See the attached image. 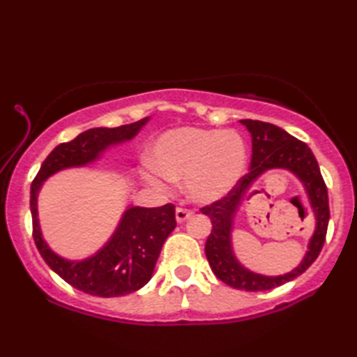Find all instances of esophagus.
Instances as JSON below:
<instances>
[{
    "label": "esophagus",
    "mask_w": 357,
    "mask_h": 357,
    "mask_svg": "<svg viewBox=\"0 0 357 357\" xmlns=\"http://www.w3.org/2000/svg\"><path fill=\"white\" fill-rule=\"evenodd\" d=\"M192 215H193V213H192V211H189V209H184V208H178L176 209V222L178 223L185 222L187 219H190Z\"/></svg>",
    "instance_id": "obj_1"
}]
</instances>
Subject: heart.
I'll return each mask as SVG.
<instances>
[{
	"mask_svg": "<svg viewBox=\"0 0 357 357\" xmlns=\"http://www.w3.org/2000/svg\"><path fill=\"white\" fill-rule=\"evenodd\" d=\"M249 153L244 138L233 130L178 128L157 138L151 164L143 172L157 190L170 189V181L184 179L192 202L211 204L225 198L244 178Z\"/></svg>",
	"mask_w": 357,
	"mask_h": 357,
	"instance_id": "b5f03b06",
	"label": "heart"
}]
</instances>
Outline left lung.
Listing matches in <instances>:
<instances>
[{"label": "left lung", "instance_id": "obj_1", "mask_svg": "<svg viewBox=\"0 0 357 357\" xmlns=\"http://www.w3.org/2000/svg\"><path fill=\"white\" fill-rule=\"evenodd\" d=\"M241 124L245 126L252 137L250 170L225 198L202 208V213L208 215L213 223L204 252L211 269L223 283L245 291H266L299 277L318 258L329 223L328 187L324 184L315 155L304 142L263 121L241 119ZM275 167L293 172L301 181L317 223L305 258L293 271L283 276H263L247 270L234 255L231 233L234 217L255 181L266 171Z\"/></svg>", "mask_w": 357, "mask_h": 357}]
</instances>
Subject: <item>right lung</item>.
<instances>
[{
  "mask_svg": "<svg viewBox=\"0 0 357 357\" xmlns=\"http://www.w3.org/2000/svg\"><path fill=\"white\" fill-rule=\"evenodd\" d=\"M149 116L121 128H94L82 132L72 142L61 143L47 155L31 184L33 238L38 250L52 271L83 293L99 298H116L143 288L153 277L162 245L174 227V206H129L124 211L112 238L94 255L68 259L45 243L38 217V195L42 184L66 168L93 164L108 148L129 142L146 126Z\"/></svg>",
  "mask_w": 357,
  "mask_h": 357,
  "instance_id": "right-lung-1",
  "label": "right lung"
}]
</instances>
